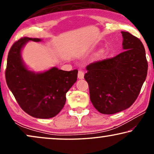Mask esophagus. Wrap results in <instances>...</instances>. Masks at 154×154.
Masks as SVG:
<instances>
[{"label": "esophagus", "instance_id": "34e87169", "mask_svg": "<svg viewBox=\"0 0 154 154\" xmlns=\"http://www.w3.org/2000/svg\"><path fill=\"white\" fill-rule=\"evenodd\" d=\"M78 78L79 79H83L84 78V71L82 70H79V73H78Z\"/></svg>", "mask_w": 154, "mask_h": 154}]
</instances>
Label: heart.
I'll return each mask as SVG.
<instances>
[{"instance_id":"heart-1","label":"heart","mask_w":154,"mask_h":154,"mask_svg":"<svg viewBox=\"0 0 154 154\" xmlns=\"http://www.w3.org/2000/svg\"><path fill=\"white\" fill-rule=\"evenodd\" d=\"M107 54H108V51H107L106 50H102V51L100 52V54L102 57H105L107 55Z\"/></svg>"}]
</instances>
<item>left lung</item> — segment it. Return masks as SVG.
Instances as JSON below:
<instances>
[{"label": "left lung", "mask_w": 154, "mask_h": 154, "mask_svg": "<svg viewBox=\"0 0 154 154\" xmlns=\"http://www.w3.org/2000/svg\"><path fill=\"white\" fill-rule=\"evenodd\" d=\"M124 51L114 57L91 63L84 79L90 100L103 114L129 108L140 94L148 70L144 45L138 38L121 31Z\"/></svg>", "instance_id": "8db88e82"}]
</instances>
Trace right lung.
<instances>
[{
    "label": "right lung",
    "mask_w": 154,
    "mask_h": 154,
    "mask_svg": "<svg viewBox=\"0 0 154 154\" xmlns=\"http://www.w3.org/2000/svg\"><path fill=\"white\" fill-rule=\"evenodd\" d=\"M29 41L41 40L23 37L12 45L8 55L6 82L23 111L38 119H50L64 107L66 92L77 81L78 70L53 67L41 73L29 71L21 58L22 48Z\"/></svg>",
    "instance_id": "1"
}]
</instances>
